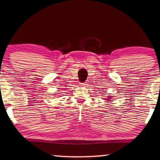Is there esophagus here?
Instances as JSON below:
<instances>
[{
    "label": "esophagus",
    "instance_id": "obj_1",
    "mask_svg": "<svg viewBox=\"0 0 160 160\" xmlns=\"http://www.w3.org/2000/svg\"><path fill=\"white\" fill-rule=\"evenodd\" d=\"M80 85L82 87H85L87 86V83L86 82H84V83H80Z\"/></svg>",
    "mask_w": 160,
    "mask_h": 160
}]
</instances>
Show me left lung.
<instances>
[{
  "mask_svg": "<svg viewBox=\"0 0 160 160\" xmlns=\"http://www.w3.org/2000/svg\"><path fill=\"white\" fill-rule=\"evenodd\" d=\"M112 96H111V95H109V96H107V98H106V99H105L104 100H107V102H110V101H112Z\"/></svg>",
  "mask_w": 160,
  "mask_h": 160,
  "instance_id": "8db88e82",
  "label": "left lung"
}]
</instances>
